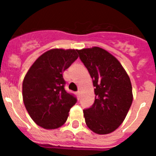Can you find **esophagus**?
Returning a JSON list of instances; mask_svg holds the SVG:
<instances>
[{
  "mask_svg": "<svg viewBox=\"0 0 156 156\" xmlns=\"http://www.w3.org/2000/svg\"><path fill=\"white\" fill-rule=\"evenodd\" d=\"M76 94L77 98H80V90H78V91H77Z\"/></svg>",
  "mask_w": 156,
  "mask_h": 156,
  "instance_id": "1",
  "label": "esophagus"
}]
</instances>
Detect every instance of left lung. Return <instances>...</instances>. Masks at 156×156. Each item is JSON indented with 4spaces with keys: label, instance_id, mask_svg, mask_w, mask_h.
<instances>
[{
    "label": "left lung",
    "instance_id": "8db88e82",
    "mask_svg": "<svg viewBox=\"0 0 156 156\" xmlns=\"http://www.w3.org/2000/svg\"><path fill=\"white\" fill-rule=\"evenodd\" d=\"M92 78L95 100L83 110L85 122L92 131L107 134L123 122L132 101L129 77L119 62L102 48L77 50Z\"/></svg>",
    "mask_w": 156,
    "mask_h": 156
}]
</instances>
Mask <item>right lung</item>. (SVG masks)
<instances>
[{
	"label": "right lung",
	"mask_w": 156,
	"mask_h": 156,
	"mask_svg": "<svg viewBox=\"0 0 156 156\" xmlns=\"http://www.w3.org/2000/svg\"><path fill=\"white\" fill-rule=\"evenodd\" d=\"M77 50L52 49L40 56L23 83L25 107L32 119L44 129H56L67 120L76 103L73 94L65 90L62 73L78 58Z\"/></svg>",
	"instance_id": "right-lung-1"
}]
</instances>
